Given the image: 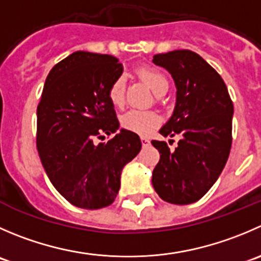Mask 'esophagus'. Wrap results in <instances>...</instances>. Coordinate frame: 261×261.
Segmentation results:
<instances>
[{
    "instance_id": "1",
    "label": "esophagus",
    "mask_w": 261,
    "mask_h": 261,
    "mask_svg": "<svg viewBox=\"0 0 261 261\" xmlns=\"http://www.w3.org/2000/svg\"><path fill=\"white\" fill-rule=\"evenodd\" d=\"M141 144H143V146H148L149 144H150V140H149L148 138H144V136H141Z\"/></svg>"
}]
</instances>
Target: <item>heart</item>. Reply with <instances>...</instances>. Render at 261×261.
Wrapping results in <instances>:
<instances>
[{"instance_id":"b5f03b06","label":"heart","mask_w":261,"mask_h":261,"mask_svg":"<svg viewBox=\"0 0 261 261\" xmlns=\"http://www.w3.org/2000/svg\"><path fill=\"white\" fill-rule=\"evenodd\" d=\"M139 74L148 83V85L155 94L161 90L168 89V82L158 70L150 69V67H141L139 70ZM125 77L118 76L110 88L108 97H110L111 102L117 107L122 106L125 102ZM159 123H161V117L154 111L130 110L121 117V125L126 130L133 131L139 135H146L150 131H153Z\"/></svg>"}]
</instances>
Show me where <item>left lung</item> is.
Returning <instances> with one entry per match:
<instances>
[{"label":"left lung","instance_id":"obj_1","mask_svg":"<svg viewBox=\"0 0 261 261\" xmlns=\"http://www.w3.org/2000/svg\"><path fill=\"white\" fill-rule=\"evenodd\" d=\"M153 62L171 74L176 105L159 133L182 136L174 150L153 140L161 154L151 184L159 198L177 205L201 199L218 179L232 144L233 103L221 75L198 53L177 49L161 53Z\"/></svg>","mask_w":261,"mask_h":261}]
</instances>
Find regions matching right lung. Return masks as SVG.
<instances>
[{"label":"right lung","instance_id":"add662e5","mask_svg":"<svg viewBox=\"0 0 261 261\" xmlns=\"http://www.w3.org/2000/svg\"><path fill=\"white\" fill-rule=\"evenodd\" d=\"M110 55L76 50L49 71L37 108V148L44 171L63 198L82 209L115 201L121 172L141 149L140 138L120 128L108 92L122 75ZM106 133L107 143L94 140Z\"/></svg>","mask_w":261,"mask_h":261}]
</instances>
